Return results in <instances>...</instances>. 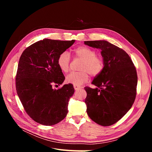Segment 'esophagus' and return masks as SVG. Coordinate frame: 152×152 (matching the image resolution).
Masks as SVG:
<instances>
[{
  "label": "esophagus",
  "mask_w": 152,
  "mask_h": 152,
  "mask_svg": "<svg viewBox=\"0 0 152 152\" xmlns=\"http://www.w3.org/2000/svg\"><path fill=\"white\" fill-rule=\"evenodd\" d=\"M73 87H74L75 90H79V89H81V87L79 86H77V85H73Z\"/></svg>",
  "instance_id": "obj_1"
}]
</instances>
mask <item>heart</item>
<instances>
[{
    "label": "heart",
    "mask_w": 152,
    "mask_h": 152,
    "mask_svg": "<svg viewBox=\"0 0 152 152\" xmlns=\"http://www.w3.org/2000/svg\"><path fill=\"white\" fill-rule=\"evenodd\" d=\"M73 56L82 60L79 72H72L66 76L68 83L80 86L87 82L89 74L92 77H96L102 72L104 66V62L102 57L96 56V50L86 46H79L73 50ZM70 58L67 51H63L57 59L59 68L66 73L70 67Z\"/></svg>",
    "instance_id": "heart-1"
}]
</instances>
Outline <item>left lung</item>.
<instances>
[{"label":"left lung","instance_id":"8db88e82","mask_svg":"<svg viewBox=\"0 0 152 152\" xmlns=\"http://www.w3.org/2000/svg\"><path fill=\"white\" fill-rule=\"evenodd\" d=\"M84 44L101 49L104 62L103 70L92 82L96 88L84 87L87 115L99 125H113L134 102L137 83L136 68L125 50L107 41H85Z\"/></svg>","mask_w":152,"mask_h":152}]
</instances>
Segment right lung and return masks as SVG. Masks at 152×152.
I'll return each instance as SVG.
<instances>
[{"label":"right lung","mask_w":152,"mask_h":152,"mask_svg":"<svg viewBox=\"0 0 152 152\" xmlns=\"http://www.w3.org/2000/svg\"><path fill=\"white\" fill-rule=\"evenodd\" d=\"M74 42L75 40L44 39L30 45L21 55L16 76L17 94L26 113L40 124L55 125L66 116L73 86L68 84L56 89L53 86L64 82L57 59Z\"/></svg>","instance_id":"1"}]
</instances>
